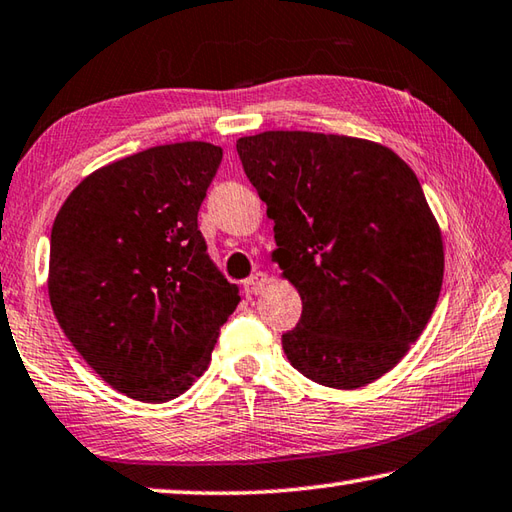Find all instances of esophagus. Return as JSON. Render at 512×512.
Instances as JSON below:
<instances>
[{"label": "esophagus", "mask_w": 512, "mask_h": 512, "mask_svg": "<svg viewBox=\"0 0 512 512\" xmlns=\"http://www.w3.org/2000/svg\"><path fill=\"white\" fill-rule=\"evenodd\" d=\"M267 283H269L267 276H265L263 272H258V274H254V276H249L243 285H245V292H247L249 296H256V294H263V292H265Z\"/></svg>", "instance_id": "34e87169"}]
</instances>
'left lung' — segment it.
Instances as JSON below:
<instances>
[{
  "mask_svg": "<svg viewBox=\"0 0 512 512\" xmlns=\"http://www.w3.org/2000/svg\"><path fill=\"white\" fill-rule=\"evenodd\" d=\"M274 220L272 260L303 301L287 361L334 390L390 372L426 330L443 238L414 171L379 142L312 131L236 140Z\"/></svg>",
  "mask_w": 512,
  "mask_h": 512,
  "instance_id": "left-lung-1",
  "label": "left lung"
}]
</instances>
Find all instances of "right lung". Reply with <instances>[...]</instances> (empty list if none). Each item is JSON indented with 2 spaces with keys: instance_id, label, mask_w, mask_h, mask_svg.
<instances>
[{
  "instance_id": "right-lung-1",
  "label": "right lung",
  "mask_w": 512,
  "mask_h": 512,
  "mask_svg": "<svg viewBox=\"0 0 512 512\" xmlns=\"http://www.w3.org/2000/svg\"><path fill=\"white\" fill-rule=\"evenodd\" d=\"M220 160L223 149L200 140L144 149L89 173L55 216L53 314L129 399L165 403L189 390L240 303L198 229Z\"/></svg>"
}]
</instances>
